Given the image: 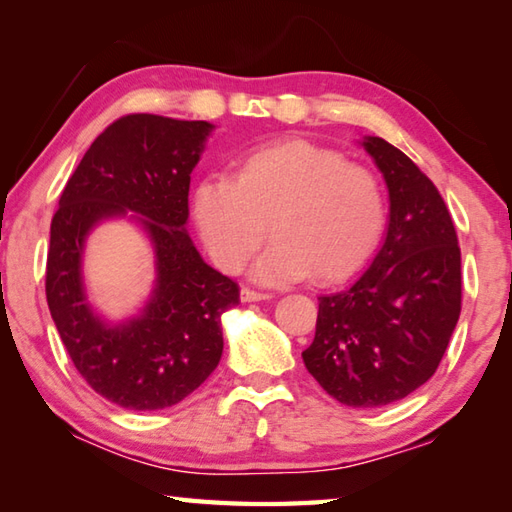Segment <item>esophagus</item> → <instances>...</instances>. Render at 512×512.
Masks as SVG:
<instances>
[{
  "label": "esophagus",
  "instance_id": "1",
  "mask_svg": "<svg viewBox=\"0 0 512 512\" xmlns=\"http://www.w3.org/2000/svg\"><path fill=\"white\" fill-rule=\"evenodd\" d=\"M268 298H271V293H266V291H255L248 287L241 289V300L244 302H259V300H268Z\"/></svg>",
  "mask_w": 512,
  "mask_h": 512
}]
</instances>
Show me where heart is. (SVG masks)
Segmentation results:
<instances>
[{
	"mask_svg": "<svg viewBox=\"0 0 512 512\" xmlns=\"http://www.w3.org/2000/svg\"><path fill=\"white\" fill-rule=\"evenodd\" d=\"M192 216L214 264L237 273L268 232L275 241L253 275L268 284L341 282L375 253L386 223L384 194L368 169L307 140L255 146L235 176H207L192 189Z\"/></svg>",
	"mask_w": 512,
	"mask_h": 512,
	"instance_id": "obj_1",
	"label": "heart"
}]
</instances>
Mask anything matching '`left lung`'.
<instances>
[{"label":"left lung","mask_w":512,"mask_h":512,"mask_svg":"<svg viewBox=\"0 0 512 512\" xmlns=\"http://www.w3.org/2000/svg\"><path fill=\"white\" fill-rule=\"evenodd\" d=\"M384 176L388 223L372 264L318 298L302 352L320 386L352 409L411 395L436 372L461 316V248L436 185L381 137L359 142Z\"/></svg>","instance_id":"1"}]
</instances>
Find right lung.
Listing matches in <instances>:
<instances>
[{
	"label": "right lung",
	"mask_w": 512,
	"mask_h": 512,
	"mask_svg": "<svg viewBox=\"0 0 512 512\" xmlns=\"http://www.w3.org/2000/svg\"><path fill=\"white\" fill-rule=\"evenodd\" d=\"M212 131L210 121L117 119L85 151L51 221V318L81 377L121 409L183 402L221 361V316L239 305V287L205 262L185 228L192 171ZM112 218L145 232L156 268L141 311L117 324L91 305L82 275L84 244Z\"/></svg>",
	"instance_id": "obj_1"
}]
</instances>
